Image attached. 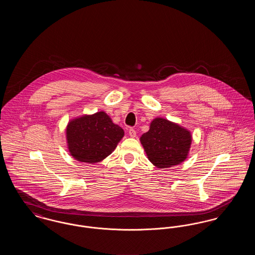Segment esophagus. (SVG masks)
Listing matches in <instances>:
<instances>
[{"label": "esophagus", "instance_id": "1", "mask_svg": "<svg viewBox=\"0 0 255 255\" xmlns=\"http://www.w3.org/2000/svg\"><path fill=\"white\" fill-rule=\"evenodd\" d=\"M128 133H129V135H130L131 137H134V136L136 135V132H135V130L133 129V128H130V129H129Z\"/></svg>", "mask_w": 255, "mask_h": 255}]
</instances>
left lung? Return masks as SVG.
Wrapping results in <instances>:
<instances>
[{
    "label": "left lung",
    "instance_id": "obj_1",
    "mask_svg": "<svg viewBox=\"0 0 255 255\" xmlns=\"http://www.w3.org/2000/svg\"><path fill=\"white\" fill-rule=\"evenodd\" d=\"M192 136L180 125L164 119H155L140 142L149 160L158 168H167L182 162L188 155Z\"/></svg>",
    "mask_w": 255,
    "mask_h": 255
}]
</instances>
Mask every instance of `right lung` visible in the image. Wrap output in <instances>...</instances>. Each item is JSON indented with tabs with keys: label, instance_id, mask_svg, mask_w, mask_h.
<instances>
[{
	"label": "right lung",
	"instance_id": "right-lung-1",
	"mask_svg": "<svg viewBox=\"0 0 255 255\" xmlns=\"http://www.w3.org/2000/svg\"><path fill=\"white\" fill-rule=\"evenodd\" d=\"M124 135L104 112L73 120L67 126L69 151L78 161L97 163L107 158Z\"/></svg>",
	"mask_w": 255,
	"mask_h": 255
}]
</instances>
